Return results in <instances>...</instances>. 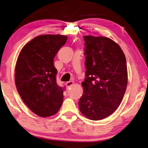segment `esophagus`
Masks as SVG:
<instances>
[{
	"label": "esophagus",
	"instance_id": "34e87169",
	"mask_svg": "<svg viewBox=\"0 0 148 148\" xmlns=\"http://www.w3.org/2000/svg\"><path fill=\"white\" fill-rule=\"evenodd\" d=\"M73 84H74L73 81H69V82H67L66 83V86L67 88H69V87L72 86Z\"/></svg>",
	"mask_w": 148,
	"mask_h": 148
}]
</instances>
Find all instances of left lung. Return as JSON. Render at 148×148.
Wrapping results in <instances>:
<instances>
[{
    "instance_id": "obj_1",
    "label": "left lung",
    "mask_w": 148,
    "mask_h": 148,
    "mask_svg": "<svg viewBox=\"0 0 148 148\" xmlns=\"http://www.w3.org/2000/svg\"><path fill=\"white\" fill-rule=\"evenodd\" d=\"M86 78L78 102L80 112L88 119L101 120L121 104L127 86V69L123 51L107 37L84 36Z\"/></svg>"
}]
</instances>
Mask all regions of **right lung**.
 <instances>
[{
    "instance_id": "add662e5",
    "label": "right lung",
    "mask_w": 148,
    "mask_h": 148,
    "mask_svg": "<svg viewBox=\"0 0 148 148\" xmlns=\"http://www.w3.org/2000/svg\"><path fill=\"white\" fill-rule=\"evenodd\" d=\"M67 36L45 34L28 42L17 58L15 82L20 97L29 108L40 117L56 114L63 101V91L57 84L53 61Z\"/></svg>"
}]
</instances>
